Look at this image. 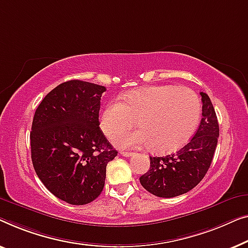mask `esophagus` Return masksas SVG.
<instances>
[{
  "mask_svg": "<svg viewBox=\"0 0 248 248\" xmlns=\"http://www.w3.org/2000/svg\"><path fill=\"white\" fill-rule=\"evenodd\" d=\"M120 154L124 156V157H130V156H132V154L134 153H130V152H120Z\"/></svg>",
  "mask_w": 248,
  "mask_h": 248,
  "instance_id": "obj_1",
  "label": "esophagus"
}]
</instances>
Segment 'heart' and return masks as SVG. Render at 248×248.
<instances>
[{"mask_svg": "<svg viewBox=\"0 0 248 248\" xmlns=\"http://www.w3.org/2000/svg\"><path fill=\"white\" fill-rule=\"evenodd\" d=\"M108 102L101 113V128L113 137L135 124L140 128L114 138L119 147L149 146L156 152L182 147L197 130L201 102L192 90L173 85L151 86L121 94Z\"/></svg>", "mask_w": 248, "mask_h": 248, "instance_id": "1", "label": "heart"}]
</instances>
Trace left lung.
Wrapping results in <instances>:
<instances>
[{"mask_svg": "<svg viewBox=\"0 0 248 248\" xmlns=\"http://www.w3.org/2000/svg\"><path fill=\"white\" fill-rule=\"evenodd\" d=\"M202 119L197 132L186 146L163 157H149L148 172L139 177L148 192L173 198L192 190L207 174L219 137V124L208 94L201 92Z\"/></svg>", "mask_w": 248, "mask_h": 248, "instance_id": "1", "label": "left lung"}]
</instances>
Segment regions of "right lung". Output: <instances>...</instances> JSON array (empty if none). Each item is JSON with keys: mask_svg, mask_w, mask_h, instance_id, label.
I'll return each instance as SVG.
<instances>
[{"mask_svg": "<svg viewBox=\"0 0 248 248\" xmlns=\"http://www.w3.org/2000/svg\"><path fill=\"white\" fill-rule=\"evenodd\" d=\"M102 85L73 79L38 106L30 132L31 159L44 186L61 200L82 205L102 192L107 164L118 152L100 129Z\"/></svg>", "mask_w": 248, "mask_h": 248, "instance_id": "add662e5", "label": "right lung"}]
</instances>
